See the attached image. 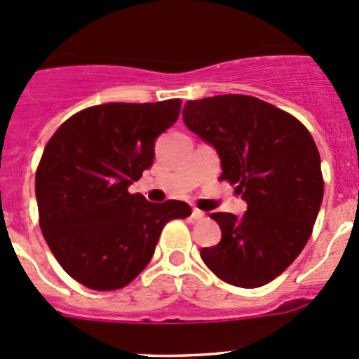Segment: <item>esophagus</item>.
<instances>
[{
	"label": "esophagus",
	"instance_id": "1",
	"mask_svg": "<svg viewBox=\"0 0 359 359\" xmlns=\"http://www.w3.org/2000/svg\"><path fill=\"white\" fill-rule=\"evenodd\" d=\"M191 219H193V220H203V219H205V213H203L201 210L194 208L193 213H191Z\"/></svg>",
	"mask_w": 359,
	"mask_h": 359
}]
</instances>
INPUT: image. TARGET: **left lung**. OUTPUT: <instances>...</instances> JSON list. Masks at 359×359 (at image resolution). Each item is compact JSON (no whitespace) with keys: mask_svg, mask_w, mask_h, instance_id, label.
<instances>
[{"mask_svg":"<svg viewBox=\"0 0 359 359\" xmlns=\"http://www.w3.org/2000/svg\"><path fill=\"white\" fill-rule=\"evenodd\" d=\"M184 125L213 147L222 175L247 201L243 217L212 213L220 243L201 259L226 283L257 288L306 247L323 200L321 159L306 126L257 97L187 100Z\"/></svg>","mask_w":359,"mask_h":359,"instance_id":"obj_1","label":"left lung"}]
</instances>
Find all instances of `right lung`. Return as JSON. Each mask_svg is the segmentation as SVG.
Returning a JSON list of instances; mask_svg holds the SVG:
<instances>
[{
  "instance_id": "1",
  "label": "right lung",
  "mask_w": 359,
  "mask_h": 359,
  "mask_svg": "<svg viewBox=\"0 0 359 359\" xmlns=\"http://www.w3.org/2000/svg\"><path fill=\"white\" fill-rule=\"evenodd\" d=\"M180 99L111 102L71 116L36 172L39 226L71 278L92 290L123 288L149 264L163 227L191 206L151 203L128 187L154 161V144L180 114Z\"/></svg>"
}]
</instances>
